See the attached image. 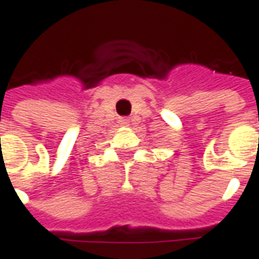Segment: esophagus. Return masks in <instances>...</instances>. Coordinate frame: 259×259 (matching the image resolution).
Segmentation results:
<instances>
[{"mask_svg":"<svg viewBox=\"0 0 259 259\" xmlns=\"http://www.w3.org/2000/svg\"><path fill=\"white\" fill-rule=\"evenodd\" d=\"M119 122H120V124H123V126H129V119H124V117H122Z\"/></svg>","mask_w":259,"mask_h":259,"instance_id":"obj_1","label":"esophagus"}]
</instances>
